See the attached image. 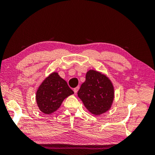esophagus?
Wrapping results in <instances>:
<instances>
[{
    "mask_svg": "<svg viewBox=\"0 0 155 155\" xmlns=\"http://www.w3.org/2000/svg\"><path fill=\"white\" fill-rule=\"evenodd\" d=\"M79 88H80V86H77V87L73 89V91H74L75 94H76V93H78V90H79Z\"/></svg>",
    "mask_w": 155,
    "mask_h": 155,
    "instance_id": "1",
    "label": "esophagus"
}]
</instances>
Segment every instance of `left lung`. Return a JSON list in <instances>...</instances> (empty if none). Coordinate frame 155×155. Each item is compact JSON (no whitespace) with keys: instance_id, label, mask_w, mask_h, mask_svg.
I'll return each instance as SVG.
<instances>
[{"instance_id":"1","label":"left lung","mask_w":155,"mask_h":155,"mask_svg":"<svg viewBox=\"0 0 155 155\" xmlns=\"http://www.w3.org/2000/svg\"><path fill=\"white\" fill-rule=\"evenodd\" d=\"M114 87L109 78L96 71L86 73V81L78 92L89 112L100 115L111 107L114 100Z\"/></svg>"}]
</instances>
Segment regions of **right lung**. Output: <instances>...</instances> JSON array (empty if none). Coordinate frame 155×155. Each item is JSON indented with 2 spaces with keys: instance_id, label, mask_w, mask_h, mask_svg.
I'll return each instance as SVG.
<instances>
[{
  "instance_id": "obj_1",
  "label": "right lung",
  "mask_w": 155,
  "mask_h": 155,
  "mask_svg": "<svg viewBox=\"0 0 155 155\" xmlns=\"http://www.w3.org/2000/svg\"><path fill=\"white\" fill-rule=\"evenodd\" d=\"M73 93L66 81L54 72L46 78L38 88L37 104L42 112L50 114L58 110L63 100Z\"/></svg>"
}]
</instances>
